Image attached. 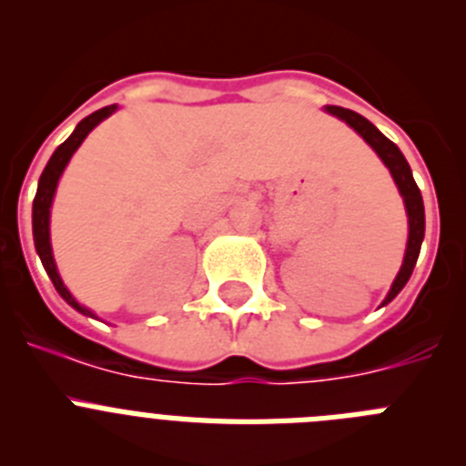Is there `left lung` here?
Here are the masks:
<instances>
[{
	"instance_id": "obj_1",
	"label": "left lung",
	"mask_w": 466,
	"mask_h": 466,
	"mask_svg": "<svg viewBox=\"0 0 466 466\" xmlns=\"http://www.w3.org/2000/svg\"><path fill=\"white\" fill-rule=\"evenodd\" d=\"M324 111L348 123V126L352 127L373 151H376L378 158L385 163V167L390 170V175H392L394 184H397L399 193H401L403 198V208H406V217H409V240H406V254H403L401 268H399L392 287H390L385 300H382V306H387V303L406 287V282H409L410 273H413L415 268V261H418L420 257V247H422V238H425V205H422V196H420V188L413 179L409 160L403 158V154L399 151L397 144L390 142L371 121H366L361 114H357V111L352 109H343V106L327 105Z\"/></svg>"
}]
</instances>
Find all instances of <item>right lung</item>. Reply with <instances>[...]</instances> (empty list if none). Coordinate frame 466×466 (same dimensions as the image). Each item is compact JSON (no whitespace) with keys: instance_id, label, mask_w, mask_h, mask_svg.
<instances>
[{"instance_id":"1","label":"right lung","mask_w":466,"mask_h":466,"mask_svg":"<svg viewBox=\"0 0 466 466\" xmlns=\"http://www.w3.org/2000/svg\"><path fill=\"white\" fill-rule=\"evenodd\" d=\"M116 105H109V106H102L100 111H95L90 116H86L79 126L74 127V133L65 139L56 151H53L51 160L46 163L44 172L39 177V187H36V196H35V203H32V233H35V247H36V254H39L41 263H44V268H46L48 278H51L53 287L65 300H67L69 306L74 310H79L81 315H88V317H97L93 310H88L86 306H81L79 300L74 299L72 291L65 287L63 278L57 273V266H56V258H53V247H51V205H53V198H56V188L57 182H60V177H63L65 167H67L69 158L74 156V151L79 149L81 142L88 137V133L93 130L95 126H100L105 118H109L114 111H116Z\"/></svg>"}]
</instances>
